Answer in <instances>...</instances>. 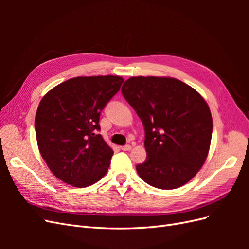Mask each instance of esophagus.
I'll use <instances>...</instances> for the list:
<instances>
[{"label": "esophagus", "mask_w": 249, "mask_h": 249, "mask_svg": "<svg viewBox=\"0 0 249 249\" xmlns=\"http://www.w3.org/2000/svg\"><path fill=\"white\" fill-rule=\"evenodd\" d=\"M131 148H132V146L130 144H125V145L120 146V149H123V150H131Z\"/></svg>", "instance_id": "34e87169"}]
</instances>
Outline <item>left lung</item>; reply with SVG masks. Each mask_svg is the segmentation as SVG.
I'll return each instance as SVG.
<instances>
[{"label": "left lung", "instance_id": "8db88e82", "mask_svg": "<svg viewBox=\"0 0 249 249\" xmlns=\"http://www.w3.org/2000/svg\"><path fill=\"white\" fill-rule=\"evenodd\" d=\"M122 93L144 126L147 157L136 166L139 177L164 190L189 182L205 163L212 138L206 101L172 78L133 77L124 82Z\"/></svg>", "mask_w": 249, "mask_h": 249}]
</instances>
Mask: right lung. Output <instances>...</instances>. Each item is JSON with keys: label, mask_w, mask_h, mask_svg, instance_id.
I'll return each instance as SVG.
<instances>
[{"label": "right lung", "mask_w": 249, "mask_h": 249, "mask_svg": "<svg viewBox=\"0 0 249 249\" xmlns=\"http://www.w3.org/2000/svg\"><path fill=\"white\" fill-rule=\"evenodd\" d=\"M124 81L117 76L72 78L42 97L36 139L43 160L62 182L83 188L106 175L113 150L99 134L100 116Z\"/></svg>", "instance_id": "right-lung-1"}]
</instances>
